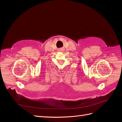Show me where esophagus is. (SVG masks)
I'll use <instances>...</instances> for the list:
<instances>
[{"label":"esophagus","instance_id":"34e87169","mask_svg":"<svg viewBox=\"0 0 122 122\" xmlns=\"http://www.w3.org/2000/svg\"><path fill=\"white\" fill-rule=\"evenodd\" d=\"M64 49H61L60 50V51H64Z\"/></svg>","mask_w":122,"mask_h":122}]
</instances>
